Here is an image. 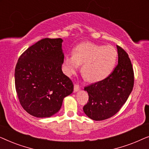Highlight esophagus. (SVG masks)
<instances>
[{
	"label": "esophagus",
	"mask_w": 149,
	"mask_h": 149,
	"mask_svg": "<svg viewBox=\"0 0 149 149\" xmlns=\"http://www.w3.org/2000/svg\"><path fill=\"white\" fill-rule=\"evenodd\" d=\"M80 89H81V87L79 86V85L75 84L74 85V92H77V91H79V90H80Z\"/></svg>",
	"instance_id": "34e87169"
}]
</instances>
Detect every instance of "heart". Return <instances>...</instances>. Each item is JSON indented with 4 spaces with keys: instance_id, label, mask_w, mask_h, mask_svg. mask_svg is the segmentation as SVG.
<instances>
[{
    "instance_id": "1",
    "label": "heart",
    "mask_w": 149,
    "mask_h": 149,
    "mask_svg": "<svg viewBox=\"0 0 149 149\" xmlns=\"http://www.w3.org/2000/svg\"><path fill=\"white\" fill-rule=\"evenodd\" d=\"M117 59L113 47L83 42L73 49L72 55H66L63 60V70L71 77L78 72L80 65L83 77L90 82L102 81L113 71Z\"/></svg>"
}]
</instances>
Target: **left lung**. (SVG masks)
I'll use <instances>...</instances> for the list:
<instances>
[{"label":"left lung","instance_id":"obj_1","mask_svg":"<svg viewBox=\"0 0 149 149\" xmlns=\"http://www.w3.org/2000/svg\"><path fill=\"white\" fill-rule=\"evenodd\" d=\"M118 64L113 72L102 81L85 87L89 101L83 107L85 115L95 121L113 117L122 107L131 93L134 77L127 53L117 45Z\"/></svg>","mask_w":149,"mask_h":149}]
</instances>
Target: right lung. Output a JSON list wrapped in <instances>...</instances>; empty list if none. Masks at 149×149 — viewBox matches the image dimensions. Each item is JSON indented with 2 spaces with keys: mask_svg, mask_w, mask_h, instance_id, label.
I'll return each mask as SVG.
<instances>
[{
  "mask_svg": "<svg viewBox=\"0 0 149 149\" xmlns=\"http://www.w3.org/2000/svg\"><path fill=\"white\" fill-rule=\"evenodd\" d=\"M62 38H43L19 57L15 85L24 109L34 117H50L60 111L73 84L62 70L64 58Z\"/></svg>",
  "mask_w": 149,
  "mask_h": 149,
  "instance_id": "obj_1",
  "label": "right lung"
}]
</instances>
